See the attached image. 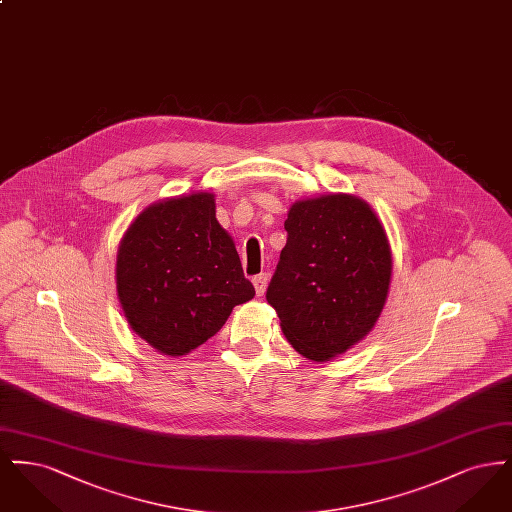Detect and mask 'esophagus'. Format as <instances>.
<instances>
[{"instance_id":"1","label":"esophagus","mask_w":512,"mask_h":512,"mask_svg":"<svg viewBox=\"0 0 512 512\" xmlns=\"http://www.w3.org/2000/svg\"><path fill=\"white\" fill-rule=\"evenodd\" d=\"M268 274L267 272H261L257 276H253V286H255V292L257 295H263L267 290Z\"/></svg>"}]
</instances>
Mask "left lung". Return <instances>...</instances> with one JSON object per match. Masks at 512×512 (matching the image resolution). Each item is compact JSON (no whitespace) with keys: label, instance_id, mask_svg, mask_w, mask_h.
<instances>
[{"label":"left lung","instance_id":"obj_1","mask_svg":"<svg viewBox=\"0 0 512 512\" xmlns=\"http://www.w3.org/2000/svg\"><path fill=\"white\" fill-rule=\"evenodd\" d=\"M267 301L303 357L324 363L365 338L390 290L391 249L370 205L349 194L295 201Z\"/></svg>","mask_w":512,"mask_h":512}]
</instances>
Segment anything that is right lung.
<instances>
[{"label": "right lung", "mask_w": 512, "mask_h": 512, "mask_svg": "<svg viewBox=\"0 0 512 512\" xmlns=\"http://www.w3.org/2000/svg\"><path fill=\"white\" fill-rule=\"evenodd\" d=\"M117 293L130 328L180 357L213 338L236 305L253 299L215 195L157 201L128 226L117 253Z\"/></svg>", "instance_id": "add662e5"}]
</instances>
